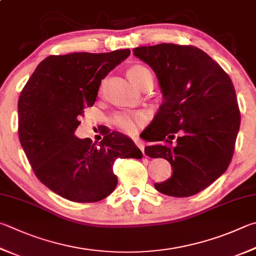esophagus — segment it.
<instances>
[{
	"instance_id": "1",
	"label": "esophagus",
	"mask_w": 256,
	"mask_h": 256,
	"mask_svg": "<svg viewBox=\"0 0 256 256\" xmlns=\"http://www.w3.org/2000/svg\"><path fill=\"white\" fill-rule=\"evenodd\" d=\"M134 142H136V144L138 146V148H140V150L142 151V153L144 154V144H143L140 140H138V138H134Z\"/></svg>"
}]
</instances>
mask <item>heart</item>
I'll return each instance as SVG.
<instances>
[{
  "mask_svg": "<svg viewBox=\"0 0 256 256\" xmlns=\"http://www.w3.org/2000/svg\"><path fill=\"white\" fill-rule=\"evenodd\" d=\"M148 75H151V72L148 70L146 67L140 66V64L133 66L128 70V76L130 78V80L138 86L140 85L144 78ZM113 122L116 126L120 130H122L124 133L134 134L138 131V128L144 122V116L138 113H120L114 116Z\"/></svg>",
  "mask_w": 256,
  "mask_h": 256,
  "instance_id": "b5f03b06",
  "label": "heart"
}]
</instances>
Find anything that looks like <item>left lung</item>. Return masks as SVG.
I'll list each match as a JSON object with an SVG mask.
<instances>
[{
  "instance_id": "obj_1",
  "label": "left lung",
  "mask_w": 256,
  "mask_h": 256,
  "mask_svg": "<svg viewBox=\"0 0 256 256\" xmlns=\"http://www.w3.org/2000/svg\"><path fill=\"white\" fill-rule=\"evenodd\" d=\"M133 54L152 68L164 96L144 138L159 143L144 152L168 160L172 176L154 188L166 196H194L220 178L233 156L240 123L233 82L215 60L192 46L160 44L138 47Z\"/></svg>"
}]
</instances>
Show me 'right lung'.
Wrapping results in <instances>:
<instances>
[{"label": "right lung", "instance_id": "add662e5", "mask_svg": "<svg viewBox=\"0 0 256 256\" xmlns=\"http://www.w3.org/2000/svg\"><path fill=\"white\" fill-rule=\"evenodd\" d=\"M130 52L123 49L49 56L21 92V146L36 178L68 200L95 202L106 198L118 186L115 160L142 156L131 138L120 132L105 131L100 143L75 136L78 116L94 105L102 80Z\"/></svg>", "mask_w": 256, "mask_h": 256}]
</instances>
